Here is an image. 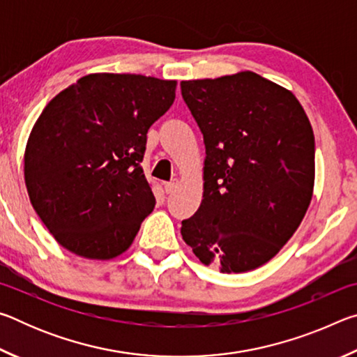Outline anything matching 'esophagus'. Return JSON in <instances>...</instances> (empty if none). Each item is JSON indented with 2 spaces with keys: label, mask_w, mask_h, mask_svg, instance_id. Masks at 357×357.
I'll return each instance as SVG.
<instances>
[{
  "label": "esophagus",
  "mask_w": 357,
  "mask_h": 357,
  "mask_svg": "<svg viewBox=\"0 0 357 357\" xmlns=\"http://www.w3.org/2000/svg\"><path fill=\"white\" fill-rule=\"evenodd\" d=\"M178 187V181H172V183H165V192L167 193H173L174 190H176Z\"/></svg>",
  "instance_id": "esophagus-1"
}]
</instances>
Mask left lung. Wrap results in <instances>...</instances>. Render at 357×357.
Wrapping results in <instances>:
<instances>
[{
	"label": "left lung",
	"mask_w": 357,
	"mask_h": 357,
	"mask_svg": "<svg viewBox=\"0 0 357 357\" xmlns=\"http://www.w3.org/2000/svg\"><path fill=\"white\" fill-rule=\"evenodd\" d=\"M203 134V200L181 234L203 264L247 273L282 250L310 206L315 137L289 89L252 70L181 82Z\"/></svg>",
	"instance_id": "left-lung-1"
}]
</instances>
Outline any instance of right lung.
I'll use <instances>...</instances> for the list:
<instances>
[{"label":"right lung","mask_w":357,"mask_h":357,"mask_svg":"<svg viewBox=\"0 0 357 357\" xmlns=\"http://www.w3.org/2000/svg\"><path fill=\"white\" fill-rule=\"evenodd\" d=\"M176 80L98 72L56 94L25 148L29 202L56 243L113 259L134 243L155 198L140 162L146 134L174 102Z\"/></svg>","instance_id":"right-lung-1"}]
</instances>
